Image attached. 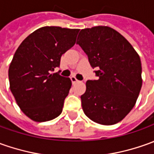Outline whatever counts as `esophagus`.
Wrapping results in <instances>:
<instances>
[{
    "label": "esophagus",
    "instance_id": "34e87169",
    "mask_svg": "<svg viewBox=\"0 0 154 154\" xmlns=\"http://www.w3.org/2000/svg\"><path fill=\"white\" fill-rule=\"evenodd\" d=\"M71 80H72V82L73 84H74V83H76V82H79L75 77H71Z\"/></svg>",
    "mask_w": 154,
    "mask_h": 154
}]
</instances>
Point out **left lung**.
<instances>
[{"instance_id": "8db88e82", "label": "left lung", "mask_w": 154, "mask_h": 154, "mask_svg": "<svg viewBox=\"0 0 154 154\" xmlns=\"http://www.w3.org/2000/svg\"><path fill=\"white\" fill-rule=\"evenodd\" d=\"M77 45L99 77L86 82L81 96L83 112L100 125L116 124L134 107L143 85L139 55L125 37L107 26L82 29Z\"/></svg>"}]
</instances>
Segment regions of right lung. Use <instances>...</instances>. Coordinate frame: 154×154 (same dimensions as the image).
Masks as SVG:
<instances>
[{"instance_id":"add662e5","label":"right lung","mask_w":154,"mask_h":154,"mask_svg":"<svg viewBox=\"0 0 154 154\" xmlns=\"http://www.w3.org/2000/svg\"><path fill=\"white\" fill-rule=\"evenodd\" d=\"M78 32L42 27L16 51L8 70L10 89L21 110L32 121H51L62 112L72 81L51 72L60 66L61 55L75 45Z\"/></svg>"}]
</instances>
